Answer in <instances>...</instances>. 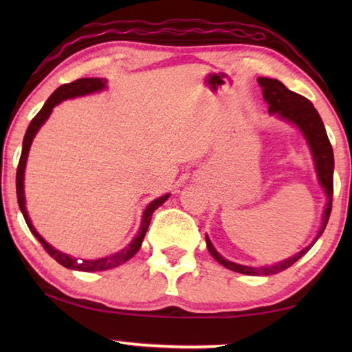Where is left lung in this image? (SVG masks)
<instances>
[{"mask_svg": "<svg viewBox=\"0 0 352 352\" xmlns=\"http://www.w3.org/2000/svg\"><path fill=\"white\" fill-rule=\"evenodd\" d=\"M258 82L262 87L264 99L267 100V104H269V111L276 113L278 116H281L283 119H287V121L294 122L295 126L300 127L301 132L306 136L309 146H311V151L315 160V168H317V174H318V180L321 186L324 188V192L327 195V205L323 216V225H321L318 236L315 237V241H317L321 236V233L324 231L327 220H329L331 211H332V194H333V178H332L333 152H332L329 138H327L324 124L321 121L318 111L315 110V107L312 105L311 100L306 99L305 96H301V94L290 91L284 83H281L276 79H269V77H259ZM315 241L312 243H315ZM206 247L212 258L216 259L219 264L226 267V269L237 273H243V275H253V276L254 275H276V273L289 269L290 265H294L295 262L300 259L309 248H311L307 247L302 250V252L295 254L294 258L279 262L276 265L261 267V269H258V267L239 265L231 261L223 259L222 256L216 252V248L212 247V243L210 239H208V236H206Z\"/></svg>", "mask_w": 352, "mask_h": 352, "instance_id": "8db88e82", "label": "left lung"}]
</instances>
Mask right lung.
I'll return each mask as SVG.
<instances>
[{"instance_id": "1", "label": "right lung", "mask_w": 352, "mask_h": 352, "mask_svg": "<svg viewBox=\"0 0 352 352\" xmlns=\"http://www.w3.org/2000/svg\"><path fill=\"white\" fill-rule=\"evenodd\" d=\"M105 87V80L104 79H94V77H88V79H77L74 82H69V83H63L57 88V90L51 94L47 100L45 102V105L41 107V110L35 115V118L29 124V127L25 133V140H23V151H21V157H20V162H19V168H16V199H19V206L23 212V217H25L26 223L29 226V230H31V233L37 237V241L41 243V247L46 250V253L51 256L52 259H56L58 264L67 267V269L71 270H79V272H102V270H110V269H115V267L121 265L122 262L129 261L132 256H135L138 253V250L141 248V243L142 239H144L146 236V231L148 228V223H151V219H152V214L153 211L157 210L158 206H162L166 200H168L169 194L163 195V197H160L157 200H153L152 204H148V206L146 208L144 214H142V220H141V226H140V231L138 234H136L135 239L129 243V245L121 250V252L116 253V254H111V256H105V258H100V259H76L73 256L69 254H65L62 252H58V250L52 248L50 243H47L43 237H41L35 228L31 223V220H29L28 216V211H26V206H25V189H23V180H25V168H26V160H28V153H29V148H31V142L34 140L35 133L38 132V129L41 127V124H43L47 118H50L51 111L54 107L62 102L65 99H69V98H76V96H83V94H90L94 91H99L102 90Z\"/></svg>"}]
</instances>
